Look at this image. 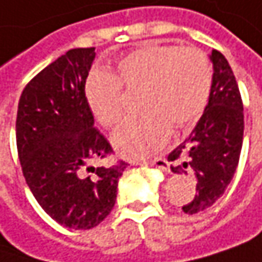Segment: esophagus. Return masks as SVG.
<instances>
[{
	"instance_id": "obj_1",
	"label": "esophagus",
	"mask_w": 262,
	"mask_h": 262,
	"mask_svg": "<svg viewBox=\"0 0 262 262\" xmlns=\"http://www.w3.org/2000/svg\"><path fill=\"white\" fill-rule=\"evenodd\" d=\"M141 164H146V166H154V167H159V169H162L163 172H170V169H169V163L166 159H154V160H149V162H144L141 163Z\"/></svg>"
}]
</instances>
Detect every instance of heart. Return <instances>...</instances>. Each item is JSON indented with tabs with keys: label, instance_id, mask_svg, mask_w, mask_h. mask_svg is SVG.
<instances>
[{
	"label": "heart",
	"instance_id": "1",
	"mask_svg": "<svg viewBox=\"0 0 262 262\" xmlns=\"http://www.w3.org/2000/svg\"><path fill=\"white\" fill-rule=\"evenodd\" d=\"M141 90L142 114L124 121L113 135L116 149L129 159H144L166 145L170 127L194 124L206 108L212 68L194 47L149 46L117 63V74L93 71L84 84L85 102L103 127H114L124 113L123 90Z\"/></svg>",
	"mask_w": 262,
	"mask_h": 262
}]
</instances>
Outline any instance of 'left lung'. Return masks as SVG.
Masks as SVG:
<instances>
[{
	"mask_svg": "<svg viewBox=\"0 0 262 262\" xmlns=\"http://www.w3.org/2000/svg\"><path fill=\"white\" fill-rule=\"evenodd\" d=\"M209 57L213 77L205 113L191 135L169 154L170 162L185 160L172 166L175 173L191 169L197 179L194 199L182 206L188 215L210 208L223 195L236 173L243 144V103L236 77L223 53L212 50Z\"/></svg>",
	"mask_w": 262,
	"mask_h": 262,
	"instance_id": "8db88e82",
	"label": "left lung"
}]
</instances>
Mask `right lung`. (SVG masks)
<instances>
[{"mask_svg":"<svg viewBox=\"0 0 262 262\" xmlns=\"http://www.w3.org/2000/svg\"><path fill=\"white\" fill-rule=\"evenodd\" d=\"M95 56V47L72 49L38 72L22 92L16 118L17 152L29 190L56 223L75 230L93 228L110 215L126 167L124 162L89 166L113 152L85 102Z\"/></svg>","mask_w":262,"mask_h":262,"instance_id":"add662e5","label":"right lung"}]
</instances>
